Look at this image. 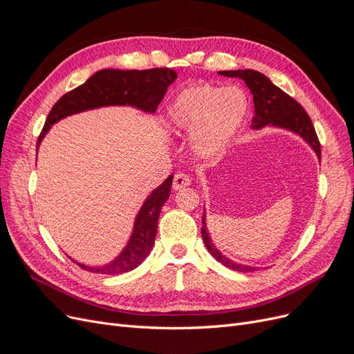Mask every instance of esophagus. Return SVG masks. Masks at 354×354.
I'll return each mask as SVG.
<instances>
[{
    "label": "esophagus",
    "instance_id": "esophagus-1",
    "mask_svg": "<svg viewBox=\"0 0 354 354\" xmlns=\"http://www.w3.org/2000/svg\"><path fill=\"white\" fill-rule=\"evenodd\" d=\"M190 185V177L185 173H177L174 176V180H173V187L176 190H180V189H185Z\"/></svg>",
    "mask_w": 354,
    "mask_h": 354
}]
</instances>
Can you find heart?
<instances>
[{
    "label": "heart",
    "mask_w": 354,
    "mask_h": 354,
    "mask_svg": "<svg viewBox=\"0 0 354 354\" xmlns=\"http://www.w3.org/2000/svg\"><path fill=\"white\" fill-rule=\"evenodd\" d=\"M248 113V97L236 87L195 84L171 104V120L185 131H194V146L202 155H214L238 133Z\"/></svg>",
    "instance_id": "1"
}]
</instances>
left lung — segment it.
Masks as SVG:
<instances>
[{
    "label": "left lung",
    "instance_id": "left-lung-1",
    "mask_svg": "<svg viewBox=\"0 0 354 354\" xmlns=\"http://www.w3.org/2000/svg\"><path fill=\"white\" fill-rule=\"evenodd\" d=\"M224 77L230 78H241L245 81L246 87L252 93L254 99V108L255 115L252 118V128L254 130H260L266 125H273L279 128H286L289 131H294L301 136L304 140L312 146L316 152L317 158L320 159V143L317 134L315 131V127L312 120L304 111V108L299 104L291 95H288L279 87L266 77V75L252 71V69H239V71H221L218 72ZM205 212V211H203ZM202 239L205 242L207 250L211 255L224 264L232 270L248 273L257 270V267L239 264L236 261H232L226 255H223L209 239V234L207 232V223H205V214L202 216Z\"/></svg>",
    "mask_w": 354,
    "mask_h": 354
}]
</instances>
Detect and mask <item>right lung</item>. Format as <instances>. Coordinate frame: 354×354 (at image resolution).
Wrapping results in <instances>:
<instances>
[{
	"label": "right lung",
	"mask_w": 354,
	"mask_h": 354,
	"mask_svg": "<svg viewBox=\"0 0 354 354\" xmlns=\"http://www.w3.org/2000/svg\"><path fill=\"white\" fill-rule=\"evenodd\" d=\"M177 78V73L168 68L145 71L102 69L95 72L80 87L63 94L53 106L44 128L38 137L39 146L50 127L69 115L90 111L102 106H133L143 112L155 113L158 104L164 99L167 88ZM173 176L156 187L138 211L130 241L116 259L104 266L90 267L77 263L81 269L102 274H120L130 272L140 264L152 251L158 230L160 208L169 198Z\"/></svg>",
	"instance_id": "obj_1"
}]
</instances>
